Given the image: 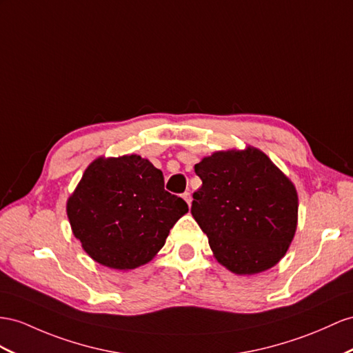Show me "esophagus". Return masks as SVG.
<instances>
[{"label": "esophagus", "instance_id": "34e87169", "mask_svg": "<svg viewBox=\"0 0 353 353\" xmlns=\"http://www.w3.org/2000/svg\"><path fill=\"white\" fill-rule=\"evenodd\" d=\"M182 198H183V200H185L189 205H191V201H192L191 194H189V192H183V194H182Z\"/></svg>", "mask_w": 353, "mask_h": 353}]
</instances>
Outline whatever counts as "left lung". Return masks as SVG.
I'll return each instance as SVG.
<instances>
[{
  "instance_id": "8db88e82",
  "label": "left lung",
  "mask_w": 353,
  "mask_h": 353,
  "mask_svg": "<svg viewBox=\"0 0 353 353\" xmlns=\"http://www.w3.org/2000/svg\"><path fill=\"white\" fill-rule=\"evenodd\" d=\"M201 188L191 213L216 259L236 274L277 264L296 230L294 185L258 149L216 152L195 164Z\"/></svg>"
}]
</instances>
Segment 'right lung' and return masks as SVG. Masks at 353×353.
<instances>
[{"mask_svg": "<svg viewBox=\"0 0 353 353\" xmlns=\"http://www.w3.org/2000/svg\"><path fill=\"white\" fill-rule=\"evenodd\" d=\"M186 212L185 200L164 189L162 171L139 155L98 158L67 203L86 254L116 270L149 263Z\"/></svg>", "mask_w": 353, "mask_h": 353, "instance_id": "right-lung-1", "label": "right lung"}]
</instances>
